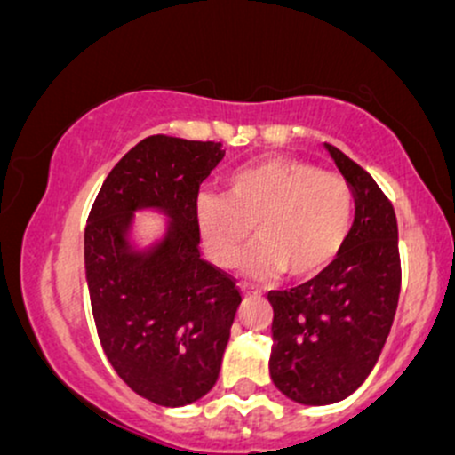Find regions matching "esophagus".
Returning a JSON list of instances; mask_svg holds the SVG:
<instances>
[{"instance_id":"1","label":"esophagus","mask_w":455,"mask_h":455,"mask_svg":"<svg viewBox=\"0 0 455 455\" xmlns=\"http://www.w3.org/2000/svg\"><path fill=\"white\" fill-rule=\"evenodd\" d=\"M242 293H245V295L259 293V289H257V286H252V284H242Z\"/></svg>"}]
</instances>
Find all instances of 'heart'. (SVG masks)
<instances>
[{"label": "heart", "instance_id": "b5f03b06", "mask_svg": "<svg viewBox=\"0 0 455 455\" xmlns=\"http://www.w3.org/2000/svg\"><path fill=\"white\" fill-rule=\"evenodd\" d=\"M355 196L344 177L325 173L312 162L267 156L233 171L224 196L201 195L196 222L207 254L233 267L257 235L243 269L254 275L284 271L307 282L336 263L353 227Z\"/></svg>", "mask_w": 455, "mask_h": 455}]
</instances>
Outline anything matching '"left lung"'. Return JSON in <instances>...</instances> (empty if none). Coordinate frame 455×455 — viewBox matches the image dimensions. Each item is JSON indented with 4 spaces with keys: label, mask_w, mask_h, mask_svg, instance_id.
I'll use <instances>...</instances> for the list:
<instances>
[{
    "label": "left lung",
    "mask_w": 455,
    "mask_h": 455,
    "mask_svg": "<svg viewBox=\"0 0 455 455\" xmlns=\"http://www.w3.org/2000/svg\"><path fill=\"white\" fill-rule=\"evenodd\" d=\"M355 196L347 245L325 274L291 291H269L274 307L269 374L286 398L323 406L368 379L400 297L398 220L368 171L325 145Z\"/></svg>",
    "instance_id": "8db88e82"
}]
</instances>
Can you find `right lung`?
Wrapping results in <instances>:
<instances>
[{
    "label": "right lung",
    "mask_w": 455,
    "mask_h": 455,
    "mask_svg": "<svg viewBox=\"0 0 455 455\" xmlns=\"http://www.w3.org/2000/svg\"><path fill=\"white\" fill-rule=\"evenodd\" d=\"M224 158L222 143L154 134L124 156L85 227V274L98 338L115 372L160 406H186L216 385L242 304L235 278L201 259L198 188ZM170 218L163 242L132 251L137 209Z\"/></svg>",
    "instance_id": "1"
}]
</instances>
